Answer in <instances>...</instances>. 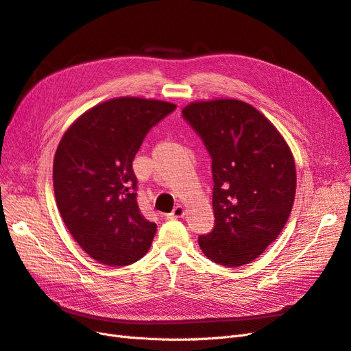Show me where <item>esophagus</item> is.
I'll return each mask as SVG.
<instances>
[{
	"label": "esophagus",
	"instance_id": "34e87169",
	"mask_svg": "<svg viewBox=\"0 0 351 351\" xmlns=\"http://www.w3.org/2000/svg\"><path fill=\"white\" fill-rule=\"evenodd\" d=\"M184 215H186L184 206H183V205H177V206L173 209L171 214L167 215V218H168V219H176V218H183Z\"/></svg>",
	"mask_w": 351,
	"mask_h": 351
}]
</instances>
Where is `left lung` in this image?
<instances>
[{
  "instance_id": "left-lung-1",
  "label": "left lung",
  "mask_w": 351,
  "mask_h": 351,
  "mask_svg": "<svg viewBox=\"0 0 351 351\" xmlns=\"http://www.w3.org/2000/svg\"><path fill=\"white\" fill-rule=\"evenodd\" d=\"M183 117L212 158L215 226L199 236V246L224 267L250 263L290 217L297 180L290 146L267 117L239 99L190 102Z\"/></svg>"
}]
</instances>
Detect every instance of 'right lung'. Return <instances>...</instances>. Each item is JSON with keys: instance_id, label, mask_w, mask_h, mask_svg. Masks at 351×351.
Masks as SVG:
<instances>
[{"instance_id": "right-lung-1", "label": "right lung", "mask_w": 351, "mask_h": 351, "mask_svg": "<svg viewBox=\"0 0 351 351\" xmlns=\"http://www.w3.org/2000/svg\"><path fill=\"white\" fill-rule=\"evenodd\" d=\"M176 104L120 97L83 112L54 156V193L73 239L108 267H125L149 250L156 232L136 199L133 159L152 127Z\"/></svg>"}]
</instances>
